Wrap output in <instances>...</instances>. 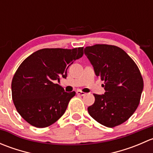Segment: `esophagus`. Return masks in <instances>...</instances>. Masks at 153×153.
Instances as JSON below:
<instances>
[{"label": "esophagus", "mask_w": 153, "mask_h": 153, "mask_svg": "<svg viewBox=\"0 0 153 153\" xmlns=\"http://www.w3.org/2000/svg\"><path fill=\"white\" fill-rule=\"evenodd\" d=\"M76 93L78 94V95H82V96H84V95H86L85 92H82V91H81V90H78L76 92Z\"/></svg>", "instance_id": "obj_1"}]
</instances>
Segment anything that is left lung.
<instances>
[{
	"label": "left lung",
	"instance_id": "1",
	"mask_svg": "<svg viewBox=\"0 0 153 153\" xmlns=\"http://www.w3.org/2000/svg\"><path fill=\"white\" fill-rule=\"evenodd\" d=\"M97 77L104 81V95L94 94L95 103L87 108L92 118L107 127L127 121L139 104L143 81L138 66L122 49L95 44L84 49Z\"/></svg>",
	"mask_w": 153,
	"mask_h": 153
}]
</instances>
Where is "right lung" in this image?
<instances>
[{
	"label": "right lung",
	"instance_id": "1",
	"mask_svg": "<svg viewBox=\"0 0 153 153\" xmlns=\"http://www.w3.org/2000/svg\"><path fill=\"white\" fill-rule=\"evenodd\" d=\"M84 55V47L42 49L27 57L14 75L12 96L18 113L32 126L44 128L64 114L75 92H67L55 81Z\"/></svg>",
	"mask_w": 153,
	"mask_h": 153
}]
</instances>
